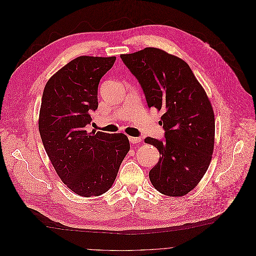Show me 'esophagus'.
Returning a JSON list of instances; mask_svg holds the SVG:
<instances>
[{"instance_id":"obj_1","label":"esophagus","mask_w":256,"mask_h":256,"mask_svg":"<svg viewBox=\"0 0 256 256\" xmlns=\"http://www.w3.org/2000/svg\"><path fill=\"white\" fill-rule=\"evenodd\" d=\"M129 142L133 144H140L142 142V140L140 138H133V136H129Z\"/></svg>"}]
</instances>
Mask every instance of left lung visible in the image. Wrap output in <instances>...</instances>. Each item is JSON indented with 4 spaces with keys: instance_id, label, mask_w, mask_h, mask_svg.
<instances>
[{
    "instance_id": "left-lung-1",
    "label": "left lung",
    "mask_w": 256,
    "mask_h": 256,
    "mask_svg": "<svg viewBox=\"0 0 256 256\" xmlns=\"http://www.w3.org/2000/svg\"><path fill=\"white\" fill-rule=\"evenodd\" d=\"M138 80L148 108L162 110L164 140L144 138L161 155L150 170L152 185L168 196H183L196 186L212 159L215 118L212 105L189 65L162 50L146 48L121 54Z\"/></svg>"
}]
</instances>
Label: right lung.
Segmentation results:
<instances>
[{
  "label": "right lung",
  "mask_w": 256,
  "mask_h": 256,
  "mask_svg": "<svg viewBox=\"0 0 256 256\" xmlns=\"http://www.w3.org/2000/svg\"><path fill=\"white\" fill-rule=\"evenodd\" d=\"M116 56H82L72 60L44 88L40 136L63 183L80 196H98L114 184L129 152L123 133L88 131L98 108V84Z\"/></svg>",
  "instance_id": "right-lung-1"
}]
</instances>
